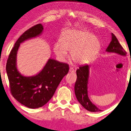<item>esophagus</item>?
<instances>
[{"mask_svg": "<svg viewBox=\"0 0 131 131\" xmlns=\"http://www.w3.org/2000/svg\"><path fill=\"white\" fill-rule=\"evenodd\" d=\"M69 72H70V73H73L74 72H75V70H74V69L72 67L70 68V70H69Z\"/></svg>", "mask_w": 131, "mask_h": 131, "instance_id": "esophagus-1", "label": "esophagus"}]
</instances>
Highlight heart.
Returning <instances> with one entry per match:
<instances>
[{
  "label": "heart",
  "instance_id": "heart-1",
  "mask_svg": "<svg viewBox=\"0 0 131 131\" xmlns=\"http://www.w3.org/2000/svg\"><path fill=\"white\" fill-rule=\"evenodd\" d=\"M102 47L100 40L88 31L69 29L61 36L60 42L53 45V50L58 58L64 59L70 52L71 60L78 64H85L94 59Z\"/></svg>",
  "mask_w": 131,
  "mask_h": 131
}]
</instances>
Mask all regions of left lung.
Returning <instances> with one entry per match:
<instances>
[{
	"instance_id": "obj_1",
	"label": "left lung",
	"mask_w": 131,
	"mask_h": 131,
	"mask_svg": "<svg viewBox=\"0 0 131 131\" xmlns=\"http://www.w3.org/2000/svg\"><path fill=\"white\" fill-rule=\"evenodd\" d=\"M112 39L105 51L110 53H115L123 56L126 52L120 45L116 37L111 33ZM77 79L75 85V93L76 99L83 107L90 112H100L101 110L91 102L88 97V84L90 76V66H80L76 70Z\"/></svg>"
}]
</instances>
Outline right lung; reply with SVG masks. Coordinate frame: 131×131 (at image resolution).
Returning <instances> with one entry per match:
<instances>
[{
	"label": "right lung",
	"mask_w": 131,
	"mask_h": 131,
	"mask_svg": "<svg viewBox=\"0 0 131 131\" xmlns=\"http://www.w3.org/2000/svg\"><path fill=\"white\" fill-rule=\"evenodd\" d=\"M43 27L38 24L22 34L15 44L6 65L12 96L29 108L43 107L52 97L60 81L69 71L68 64L49 59L40 72L31 76L21 74L17 67V54L20 44L42 34Z\"/></svg>",
	"instance_id": "right-lung-1"
}]
</instances>
